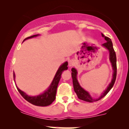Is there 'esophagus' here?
Masks as SVG:
<instances>
[{
    "label": "esophagus",
    "mask_w": 129,
    "mask_h": 129,
    "mask_svg": "<svg viewBox=\"0 0 129 129\" xmlns=\"http://www.w3.org/2000/svg\"><path fill=\"white\" fill-rule=\"evenodd\" d=\"M75 64V61L73 59H70L69 60V67H72Z\"/></svg>",
    "instance_id": "34e87169"
}]
</instances>
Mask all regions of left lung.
I'll use <instances>...</instances> for the list:
<instances>
[{
  "label": "left lung",
  "instance_id": "1",
  "mask_svg": "<svg viewBox=\"0 0 129 129\" xmlns=\"http://www.w3.org/2000/svg\"><path fill=\"white\" fill-rule=\"evenodd\" d=\"M101 35L102 36L104 37L105 40L106 41V42H105L104 44H103L102 45L104 46V47H106V48L109 50V54H110V61L111 63H112V66L113 70V78H112V81H111L110 83L109 84V86L107 87V89H106L105 91H104V92L102 93L101 95L98 98H92L91 96L90 95L89 93L80 86L79 82H78V79H77V73H78V72H77L76 70L75 69V68H72V79H73V88L75 93H76L77 96H78V98H79V100H81L86 102H89V103H93V102L97 101L100 100L101 99H102L105 96L109 93V91L111 90V88L113 87L116 78V56L115 50L113 49V44H112V41H111L110 38H108L107 36H105L103 34H101Z\"/></svg>",
  "mask_w": 129,
  "mask_h": 129
}]
</instances>
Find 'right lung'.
Segmentation results:
<instances>
[{"label": "right lung", "instance_id": "obj_1", "mask_svg": "<svg viewBox=\"0 0 129 129\" xmlns=\"http://www.w3.org/2000/svg\"><path fill=\"white\" fill-rule=\"evenodd\" d=\"M39 35H33L30 37H28L25 38L24 41L26 39H29V38H34V37L38 36ZM68 62H66L59 68L58 70L56 72L55 76H54V79H53L52 82H51V85L48 87V88L46 91H44L42 94H39L38 96H30L27 95L25 93L22 91L20 90L17 87V89L20 93V94L22 96V97L25 99V100L29 102V103L35 105L37 106H42V107H45V106H48L51 104V103L54 101V100L56 99V91H57V87L58 85L59 82L60 77H61L62 73L63 71L66 70L68 69ZM13 76H14V80L15 78V74L13 73Z\"/></svg>", "mask_w": 129, "mask_h": 129}]
</instances>
